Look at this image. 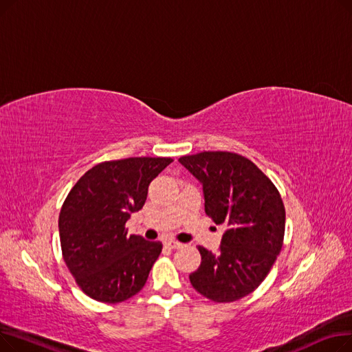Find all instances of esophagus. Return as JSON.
Returning <instances> with one entry per match:
<instances>
[{"label":"esophagus","instance_id":"obj_1","mask_svg":"<svg viewBox=\"0 0 352 352\" xmlns=\"http://www.w3.org/2000/svg\"><path fill=\"white\" fill-rule=\"evenodd\" d=\"M166 245H168L170 248H179V247H182L181 243L174 241V239H170V241H166Z\"/></svg>","mask_w":352,"mask_h":352}]
</instances>
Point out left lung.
<instances>
[{
  "instance_id": "8db88e82",
  "label": "left lung",
  "mask_w": 352,
  "mask_h": 352,
  "mask_svg": "<svg viewBox=\"0 0 352 352\" xmlns=\"http://www.w3.org/2000/svg\"><path fill=\"white\" fill-rule=\"evenodd\" d=\"M179 162L202 184L206 214L226 232L217 254L198 247L192 287L214 302H232L255 291L280 254L285 208L272 181L248 158L204 151Z\"/></svg>"
}]
</instances>
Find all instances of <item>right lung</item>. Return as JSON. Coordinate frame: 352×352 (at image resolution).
<instances>
[{
	"instance_id": "right-lung-1",
	"label": "right lung",
	"mask_w": 352,
	"mask_h": 352,
	"mask_svg": "<svg viewBox=\"0 0 352 352\" xmlns=\"http://www.w3.org/2000/svg\"><path fill=\"white\" fill-rule=\"evenodd\" d=\"M171 158L134 157L88 170L68 192L58 218L63 258L89 298L117 304L138 294L161 254L160 241L126 235L150 182Z\"/></svg>"
}]
</instances>
